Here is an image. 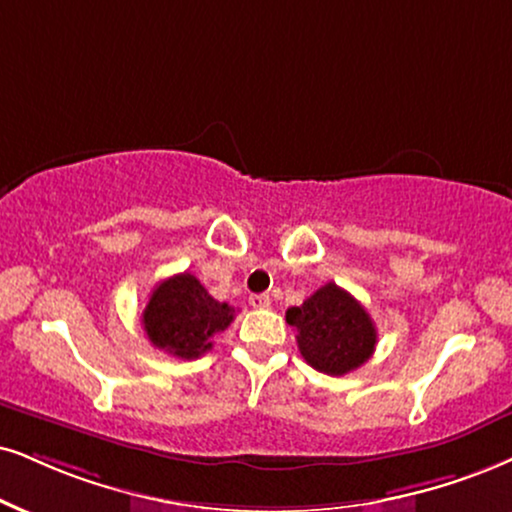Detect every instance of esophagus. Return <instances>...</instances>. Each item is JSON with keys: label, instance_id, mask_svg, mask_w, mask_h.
<instances>
[{"label": "esophagus", "instance_id": "obj_1", "mask_svg": "<svg viewBox=\"0 0 512 512\" xmlns=\"http://www.w3.org/2000/svg\"><path fill=\"white\" fill-rule=\"evenodd\" d=\"M249 304L254 308H268L270 306V296L268 294H251Z\"/></svg>", "mask_w": 512, "mask_h": 512}]
</instances>
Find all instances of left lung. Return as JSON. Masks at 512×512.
<instances>
[{
    "label": "left lung",
    "mask_w": 512,
    "mask_h": 512,
    "mask_svg": "<svg viewBox=\"0 0 512 512\" xmlns=\"http://www.w3.org/2000/svg\"><path fill=\"white\" fill-rule=\"evenodd\" d=\"M287 323L296 327L304 361L332 377L361 368L377 344L368 311L334 282L320 287L301 306L289 308Z\"/></svg>",
    "instance_id": "1"
}]
</instances>
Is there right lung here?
<instances>
[{"label": "right lung", "instance_id": "right-lung-1", "mask_svg": "<svg viewBox=\"0 0 512 512\" xmlns=\"http://www.w3.org/2000/svg\"><path fill=\"white\" fill-rule=\"evenodd\" d=\"M232 320L235 308L213 299L192 273L159 282L142 315L149 342L182 361L211 351L213 334L227 330Z\"/></svg>", "mask_w": 512, "mask_h": 512}]
</instances>
